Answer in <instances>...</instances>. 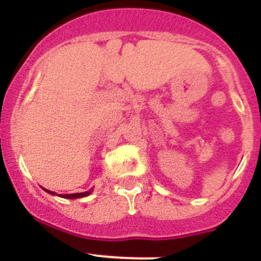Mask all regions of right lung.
Segmentation results:
<instances>
[{"label":"right lung","instance_id":"right-lung-1","mask_svg":"<svg viewBox=\"0 0 261 261\" xmlns=\"http://www.w3.org/2000/svg\"><path fill=\"white\" fill-rule=\"evenodd\" d=\"M48 193H50V195H56L55 192H52V191L49 190H45ZM90 193H91V191H87V192H81V193H71V195H59L61 196V197H65V199H78V197H85V196H89Z\"/></svg>","mask_w":261,"mask_h":261}]
</instances>
